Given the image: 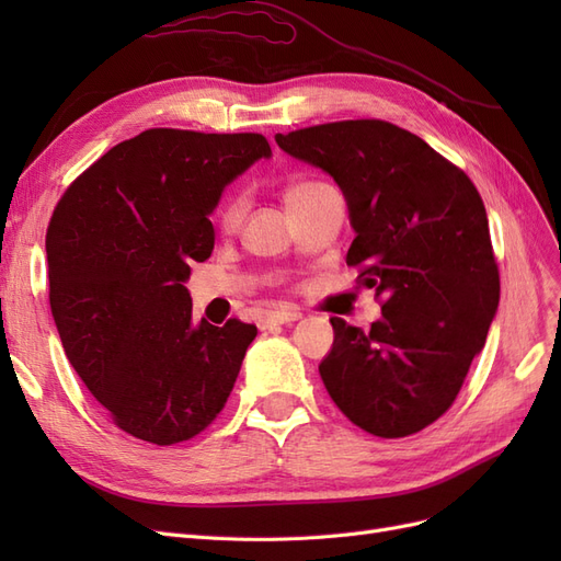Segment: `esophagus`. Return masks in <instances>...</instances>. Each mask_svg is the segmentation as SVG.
<instances>
[{"label":"esophagus","instance_id":"34e87169","mask_svg":"<svg viewBox=\"0 0 561 561\" xmlns=\"http://www.w3.org/2000/svg\"><path fill=\"white\" fill-rule=\"evenodd\" d=\"M301 313L299 309L295 307H278L274 311H266L264 318H262V325L268 328V325H290V322L299 320Z\"/></svg>","mask_w":561,"mask_h":561}]
</instances>
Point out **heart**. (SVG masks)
I'll return each mask as SVG.
<instances>
[{"label": "heart", "instance_id": "b5f03b06", "mask_svg": "<svg viewBox=\"0 0 561 561\" xmlns=\"http://www.w3.org/2000/svg\"><path fill=\"white\" fill-rule=\"evenodd\" d=\"M316 184H320V182H299V184L287 186L285 194H283L285 206H293L295 201H299L304 194L311 192ZM241 215H243V198H241V196H229V198L222 203V206H219V210H217L219 225H222L225 229H231V227L239 225V222H241Z\"/></svg>", "mask_w": 561, "mask_h": 561}]
</instances>
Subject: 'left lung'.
Wrapping results in <instances>:
<instances>
[{
    "mask_svg": "<svg viewBox=\"0 0 561 561\" xmlns=\"http://www.w3.org/2000/svg\"><path fill=\"white\" fill-rule=\"evenodd\" d=\"M276 142L344 192L355 231L346 264L381 299L367 330L330 318L320 379L363 431L419 433L454 404L499 309L482 196L461 168L381 118L278 133Z\"/></svg>",
    "mask_w": 561,
    "mask_h": 561,
    "instance_id": "obj_1",
    "label": "left lung"
}]
</instances>
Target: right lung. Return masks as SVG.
Listing matches in <instances>:
<instances>
[{
	"label": "right lung",
	"mask_w": 561,
	"mask_h": 561,
	"mask_svg": "<svg viewBox=\"0 0 561 561\" xmlns=\"http://www.w3.org/2000/svg\"><path fill=\"white\" fill-rule=\"evenodd\" d=\"M262 157L260 133L149 128L87 168L50 215L48 301L67 360L145 443L206 431L257 336L239 318L194 322L184 280L210 257L225 186Z\"/></svg>",
	"instance_id": "obj_1"
}]
</instances>
